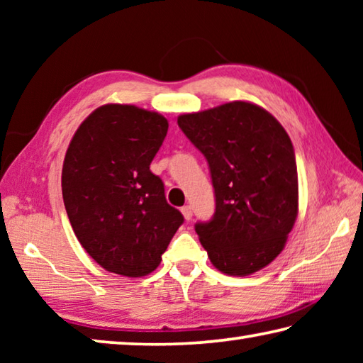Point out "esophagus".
Listing matches in <instances>:
<instances>
[{"label": "esophagus", "instance_id": "obj_1", "mask_svg": "<svg viewBox=\"0 0 363 363\" xmlns=\"http://www.w3.org/2000/svg\"><path fill=\"white\" fill-rule=\"evenodd\" d=\"M181 213H182V216H184V219H186V220L192 219V208H190L189 205L182 206V208H181Z\"/></svg>", "mask_w": 363, "mask_h": 363}]
</instances>
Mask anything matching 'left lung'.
Wrapping results in <instances>:
<instances>
[{
  "label": "left lung",
  "instance_id": "left-lung-1",
  "mask_svg": "<svg viewBox=\"0 0 363 363\" xmlns=\"http://www.w3.org/2000/svg\"><path fill=\"white\" fill-rule=\"evenodd\" d=\"M177 125L210 167L216 211L195 232L213 266L255 274L277 257L298 216V169L291 139L267 110L235 101Z\"/></svg>",
  "mask_w": 363,
  "mask_h": 363
}]
</instances>
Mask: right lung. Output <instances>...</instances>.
<instances>
[{
    "instance_id": "right-lung-1",
    "label": "right lung",
    "mask_w": 363,
    "mask_h": 363,
    "mask_svg": "<svg viewBox=\"0 0 363 363\" xmlns=\"http://www.w3.org/2000/svg\"><path fill=\"white\" fill-rule=\"evenodd\" d=\"M168 120L136 106L96 108L72 138L62 167V196L73 232L108 272L144 277L162 261L184 223L168 205L150 163Z\"/></svg>"
}]
</instances>
